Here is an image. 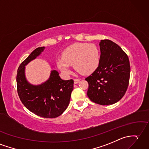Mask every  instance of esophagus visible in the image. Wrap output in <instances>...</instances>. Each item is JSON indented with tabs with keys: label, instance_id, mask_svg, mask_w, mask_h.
Masks as SVG:
<instances>
[{
	"label": "esophagus",
	"instance_id": "esophagus-1",
	"mask_svg": "<svg viewBox=\"0 0 149 149\" xmlns=\"http://www.w3.org/2000/svg\"><path fill=\"white\" fill-rule=\"evenodd\" d=\"M74 81L75 84H77V83H79V81H80V79H74Z\"/></svg>",
	"mask_w": 149,
	"mask_h": 149
}]
</instances>
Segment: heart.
<instances>
[{
    "instance_id": "b5f03b06",
    "label": "heart",
    "mask_w": 149,
    "mask_h": 149,
    "mask_svg": "<svg viewBox=\"0 0 149 149\" xmlns=\"http://www.w3.org/2000/svg\"><path fill=\"white\" fill-rule=\"evenodd\" d=\"M100 60V51L93 44L77 43L68 47L62 53L61 58L56 60L58 68L68 75L70 73V65L79 73L89 75L98 68Z\"/></svg>"
}]
</instances>
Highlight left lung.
Segmentation results:
<instances>
[{
    "label": "left lung",
    "mask_w": 149,
    "mask_h": 149,
    "mask_svg": "<svg viewBox=\"0 0 149 149\" xmlns=\"http://www.w3.org/2000/svg\"><path fill=\"white\" fill-rule=\"evenodd\" d=\"M99 45L98 67L85 79L89 84L87 95L97 104L112 105L123 97L128 87L130 61L125 52L112 40H102Z\"/></svg>",
    "instance_id": "8db88e82"
}]
</instances>
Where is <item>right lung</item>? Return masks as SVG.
I'll use <instances>...</instances> for the list:
<instances>
[{
  "mask_svg": "<svg viewBox=\"0 0 149 149\" xmlns=\"http://www.w3.org/2000/svg\"><path fill=\"white\" fill-rule=\"evenodd\" d=\"M44 48L37 47L20 64L16 75L17 91L22 103L30 112L45 118H55L63 113L70 103L74 81L62 80L56 70H52L49 79L40 85H32L26 81L25 66Z\"/></svg>",
  "mask_w": 149,
  "mask_h": 149,
  "instance_id": "obj_1",
  "label": "right lung"
}]
</instances>
